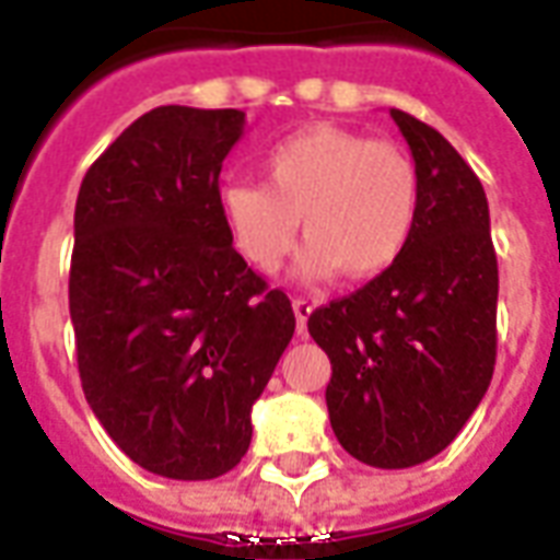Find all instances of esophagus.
<instances>
[{
	"mask_svg": "<svg viewBox=\"0 0 560 560\" xmlns=\"http://www.w3.org/2000/svg\"><path fill=\"white\" fill-rule=\"evenodd\" d=\"M292 310H295V319H298V334H301V337H304V334H307V319L310 316H313V304H310L307 298H295V301H292Z\"/></svg>",
	"mask_w": 560,
	"mask_h": 560,
	"instance_id": "obj_1",
	"label": "esophagus"
}]
</instances>
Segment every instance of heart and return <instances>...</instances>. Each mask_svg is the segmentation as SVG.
Segmentation results:
<instances>
[{"instance_id":"1","label":"heart","mask_w":560,"mask_h":560,"mask_svg":"<svg viewBox=\"0 0 560 560\" xmlns=\"http://www.w3.org/2000/svg\"><path fill=\"white\" fill-rule=\"evenodd\" d=\"M265 185L220 187V218L250 268L271 275L292 247L298 220L307 244L301 280H373L399 262L420 214V175L406 151L358 130L313 125L265 154Z\"/></svg>"}]
</instances>
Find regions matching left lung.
<instances>
[{
    "mask_svg": "<svg viewBox=\"0 0 560 560\" xmlns=\"http://www.w3.org/2000/svg\"><path fill=\"white\" fill-rule=\"evenodd\" d=\"M420 175V214L394 268L310 316L330 358L337 442L373 468L442 453L495 370L498 262L480 178L442 133L390 109Z\"/></svg>",
    "mask_w": 560,
    "mask_h": 560,
    "instance_id": "left-lung-1",
    "label": "left lung"
}]
</instances>
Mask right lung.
Instances as JSON below:
<instances>
[{"label": "right lung", "mask_w": 560, "mask_h": 560, "mask_svg": "<svg viewBox=\"0 0 560 560\" xmlns=\"http://www.w3.org/2000/svg\"><path fill=\"white\" fill-rule=\"evenodd\" d=\"M241 109L158 107L85 173L73 211L71 322L89 406L151 475L211 480L241 463L250 411L295 334L220 218Z\"/></svg>", "instance_id": "add662e5"}]
</instances>
